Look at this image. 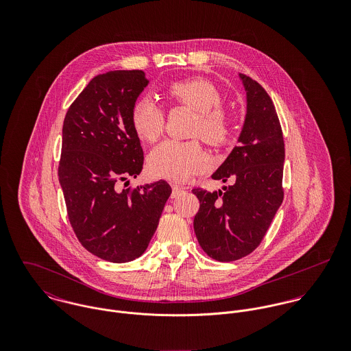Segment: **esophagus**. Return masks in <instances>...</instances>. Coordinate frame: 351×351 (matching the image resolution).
Wrapping results in <instances>:
<instances>
[{"instance_id": "1", "label": "esophagus", "mask_w": 351, "mask_h": 351, "mask_svg": "<svg viewBox=\"0 0 351 351\" xmlns=\"http://www.w3.org/2000/svg\"><path fill=\"white\" fill-rule=\"evenodd\" d=\"M185 189H188V188H185V186H181V185H173V197H176V196H178L181 192H184Z\"/></svg>"}]
</instances>
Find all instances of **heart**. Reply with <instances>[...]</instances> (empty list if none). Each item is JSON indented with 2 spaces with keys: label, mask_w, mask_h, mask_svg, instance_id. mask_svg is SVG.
<instances>
[{
  "label": "heart",
  "mask_w": 351,
  "mask_h": 351,
  "mask_svg": "<svg viewBox=\"0 0 351 351\" xmlns=\"http://www.w3.org/2000/svg\"><path fill=\"white\" fill-rule=\"evenodd\" d=\"M167 96L195 110V134L213 146H221L231 139V119L220 108L223 95L210 81L195 77L171 84ZM131 124L145 142L156 141L165 128V113L151 100L141 97L132 105ZM209 156L199 142H178L167 139L151 151L147 166L151 174L159 178L182 182L205 170Z\"/></svg>",
  "instance_id": "1"
}]
</instances>
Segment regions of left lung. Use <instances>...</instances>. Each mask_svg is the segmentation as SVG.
Here are the masks:
<instances>
[{"instance_id":"8db88e82","label":"left lung","mask_w":351,"mask_h":351,"mask_svg":"<svg viewBox=\"0 0 351 351\" xmlns=\"http://www.w3.org/2000/svg\"><path fill=\"white\" fill-rule=\"evenodd\" d=\"M246 92V116L234 147L212 174L234 180L223 191L192 192L200 201L193 227L202 250L220 262L255 250L282 204L285 149L274 104L250 77L239 74Z\"/></svg>"}]
</instances>
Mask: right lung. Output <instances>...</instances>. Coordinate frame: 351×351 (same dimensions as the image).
<instances>
[{
    "mask_svg": "<svg viewBox=\"0 0 351 351\" xmlns=\"http://www.w3.org/2000/svg\"><path fill=\"white\" fill-rule=\"evenodd\" d=\"M149 82L142 70L97 75L63 121L58 176L71 227L86 250L113 263L146 251L171 195L163 180L120 189L143 169L131 109Z\"/></svg>",
    "mask_w": 351,
    "mask_h": 351,
    "instance_id": "obj_1",
    "label": "right lung"
}]
</instances>
